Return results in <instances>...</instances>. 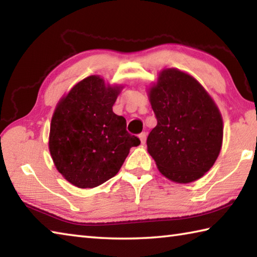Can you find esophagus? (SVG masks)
<instances>
[{
	"mask_svg": "<svg viewBox=\"0 0 257 257\" xmlns=\"http://www.w3.org/2000/svg\"><path fill=\"white\" fill-rule=\"evenodd\" d=\"M146 137H147V133H146V132H143L141 135H139V138H141L142 144H145V142H146Z\"/></svg>",
	"mask_w": 257,
	"mask_h": 257,
	"instance_id": "obj_1",
	"label": "esophagus"
}]
</instances>
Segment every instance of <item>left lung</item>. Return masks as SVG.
Returning a JSON list of instances; mask_svg holds the SVG:
<instances>
[{
    "instance_id": "8db88e82",
    "label": "left lung",
    "mask_w": 257,
    "mask_h": 257,
    "mask_svg": "<svg viewBox=\"0 0 257 257\" xmlns=\"http://www.w3.org/2000/svg\"><path fill=\"white\" fill-rule=\"evenodd\" d=\"M158 120L147 137V151L160 172L178 184L199 179L222 146L220 111L199 82L178 69H165L150 90Z\"/></svg>"
}]
</instances>
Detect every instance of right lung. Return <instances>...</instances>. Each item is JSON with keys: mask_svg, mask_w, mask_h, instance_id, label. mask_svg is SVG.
Listing matches in <instances>:
<instances>
[{"mask_svg": "<svg viewBox=\"0 0 257 257\" xmlns=\"http://www.w3.org/2000/svg\"><path fill=\"white\" fill-rule=\"evenodd\" d=\"M120 87L98 76L78 82L52 116L49 147L58 171L73 186L94 188L119 172L129 151L141 144L112 110Z\"/></svg>", "mask_w": 257, "mask_h": 257, "instance_id": "add662e5", "label": "right lung"}]
</instances>
